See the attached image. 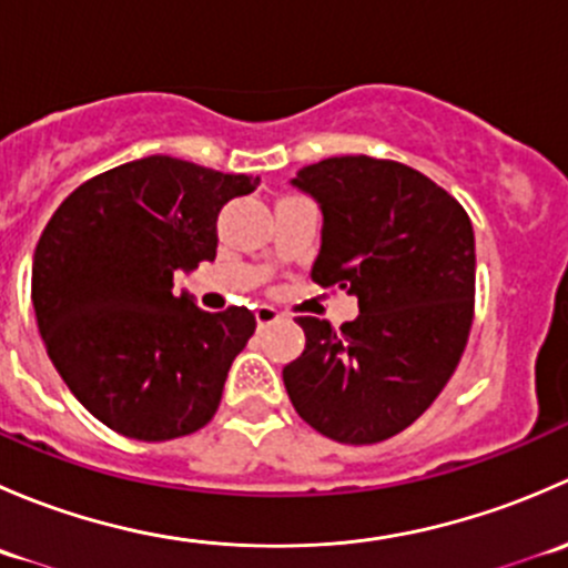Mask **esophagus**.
I'll return each mask as SVG.
<instances>
[{
    "mask_svg": "<svg viewBox=\"0 0 568 568\" xmlns=\"http://www.w3.org/2000/svg\"><path fill=\"white\" fill-rule=\"evenodd\" d=\"M255 321H257V329H268L280 321V313L274 307H257L255 311Z\"/></svg>",
    "mask_w": 568,
    "mask_h": 568,
    "instance_id": "esophagus-1",
    "label": "esophagus"
}]
</instances>
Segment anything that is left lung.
<instances>
[{
  "label": "left lung",
  "instance_id": "8db88e82",
  "mask_svg": "<svg viewBox=\"0 0 568 568\" xmlns=\"http://www.w3.org/2000/svg\"><path fill=\"white\" fill-rule=\"evenodd\" d=\"M291 186L318 203L313 283L357 296L341 324L302 316L305 352L283 368L305 423L346 445L404 432L459 365L473 326L475 236L467 211L406 164L332 156Z\"/></svg>",
  "mask_w": 568,
  "mask_h": 568
}]
</instances>
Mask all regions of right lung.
Returning <instances> with one entry per match:
<instances>
[{
	"mask_svg": "<svg viewBox=\"0 0 568 568\" xmlns=\"http://www.w3.org/2000/svg\"><path fill=\"white\" fill-rule=\"evenodd\" d=\"M261 178L173 156L120 164L68 194L32 261V305L51 363L84 409L123 437L164 443L214 417L247 307L205 313L175 272L216 257V216Z\"/></svg>",
	"mask_w": 568,
	"mask_h": 568,
	"instance_id": "1",
	"label": "right lung"
}]
</instances>
